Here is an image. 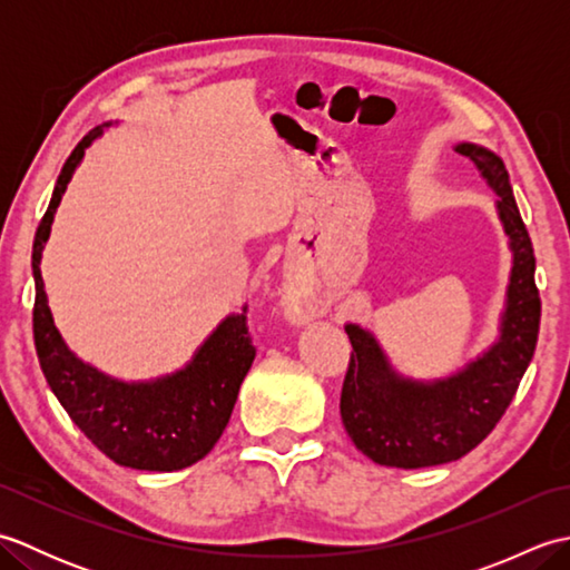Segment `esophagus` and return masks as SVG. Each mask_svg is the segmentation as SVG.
<instances>
[{"label": "esophagus", "instance_id": "1", "mask_svg": "<svg viewBox=\"0 0 570 570\" xmlns=\"http://www.w3.org/2000/svg\"><path fill=\"white\" fill-rule=\"evenodd\" d=\"M288 316H292L296 323H304L308 316H311V311L306 308V306H301V304H296L292 311H288Z\"/></svg>", "mask_w": 570, "mask_h": 570}]
</instances>
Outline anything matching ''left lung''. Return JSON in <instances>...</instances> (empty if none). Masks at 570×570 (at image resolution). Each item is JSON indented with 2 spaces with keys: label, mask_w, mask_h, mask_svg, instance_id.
Here are the masks:
<instances>
[{
  "label": "left lung",
  "mask_w": 570,
  "mask_h": 570,
  "mask_svg": "<svg viewBox=\"0 0 570 570\" xmlns=\"http://www.w3.org/2000/svg\"><path fill=\"white\" fill-rule=\"evenodd\" d=\"M478 176L492 188L494 210L512 254L498 335L463 367L433 380L402 374L377 335L345 323L353 343L341 394V416L353 443L386 468H431L470 453L510 406L534 357L541 301L534 284V247L519 215L504 161L475 141H455Z\"/></svg>",
  "instance_id": "left-lung-1"
}]
</instances>
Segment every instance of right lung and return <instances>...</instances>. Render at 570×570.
I'll list each match as a JSON object with an SVG mask.
<instances>
[{
	"label": "right lung",
	"mask_w": 570,
	"mask_h": 570,
	"mask_svg": "<svg viewBox=\"0 0 570 570\" xmlns=\"http://www.w3.org/2000/svg\"><path fill=\"white\" fill-rule=\"evenodd\" d=\"M117 122L95 127L60 168L51 203L36 229L33 341L46 382L72 423L117 465L174 472L213 451L233 414L239 384L254 362L247 306L215 325L184 367L151 380H119L78 357L56 328L41 276V257L60 198L85 159V149Z\"/></svg>",
	"instance_id": "obj_1"
}]
</instances>
